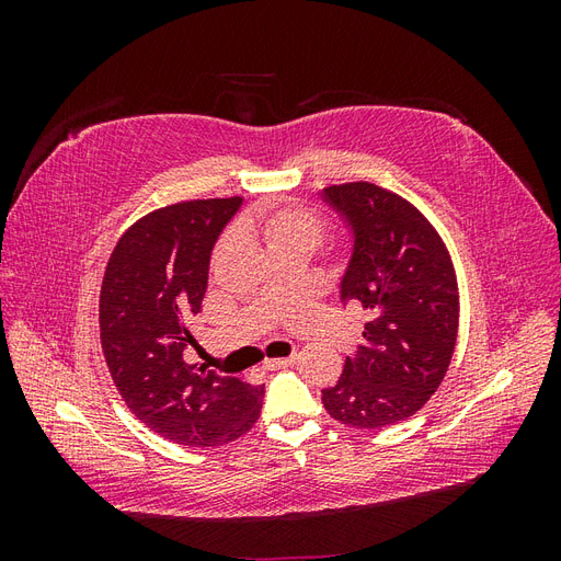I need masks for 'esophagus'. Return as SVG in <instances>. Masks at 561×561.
<instances>
[{
  "label": "esophagus",
  "instance_id": "34e87169",
  "mask_svg": "<svg viewBox=\"0 0 561 561\" xmlns=\"http://www.w3.org/2000/svg\"><path fill=\"white\" fill-rule=\"evenodd\" d=\"M295 355H290V358H276V360H266L264 363V369H268V371H278V369H287V367H293L295 365Z\"/></svg>",
  "mask_w": 561,
  "mask_h": 561
}]
</instances>
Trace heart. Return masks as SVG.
Segmentation results:
<instances>
[{"mask_svg":"<svg viewBox=\"0 0 561 561\" xmlns=\"http://www.w3.org/2000/svg\"><path fill=\"white\" fill-rule=\"evenodd\" d=\"M252 225L257 229L268 250L278 248H301L309 254L322 239V219L307 206L299 203H268L260 206L252 215Z\"/></svg>","mask_w":561,"mask_h":561,"instance_id":"b5f03b06","label":"heart"}]
</instances>
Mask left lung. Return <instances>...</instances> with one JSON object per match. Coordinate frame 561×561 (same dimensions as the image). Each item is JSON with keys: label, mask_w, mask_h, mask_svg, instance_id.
Here are the masks:
<instances>
[{"label": "left lung", "mask_w": 561, "mask_h": 561, "mask_svg": "<svg viewBox=\"0 0 561 561\" xmlns=\"http://www.w3.org/2000/svg\"><path fill=\"white\" fill-rule=\"evenodd\" d=\"M322 201L353 236L339 295L369 316L365 344L322 404L346 426L383 428L416 414L447 375L458 332L454 264L428 219L383 186L332 184Z\"/></svg>", "instance_id": "left-lung-1"}]
</instances>
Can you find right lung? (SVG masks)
Returning <instances> with one entry per match:
<instances>
[{
  "mask_svg": "<svg viewBox=\"0 0 561 561\" xmlns=\"http://www.w3.org/2000/svg\"><path fill=\"white\" fill-rule=\"evenodd\" d=\"M241 196L184 201L118 239L100 287V342L114 386L147 428L178 445L217 447L260 419L264 386L186 365V320L201 311L210 252Z\"/></svg>",
  "mask_w": 561,
  "mask_h": 561,
  "instance_id": "right-lung-1",
  "label": "right lung"
}]
</instances>
